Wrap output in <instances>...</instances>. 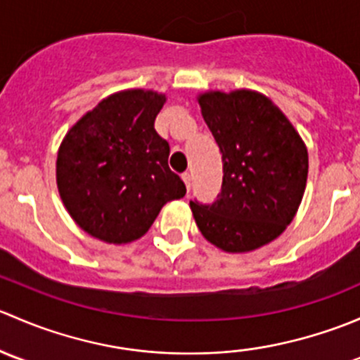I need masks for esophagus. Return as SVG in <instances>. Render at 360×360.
I'll return each instance as SVG.
<instances>
[{"mask_svg":"<svg viewBox=\"0 0 360 360\" xmlns=\"http://www.w3.org/2000/svg\"><path fill=\"white\" fill-rule=\"evenodd\" d=\"M181 177H183V181H184V184H186V190H188V193H190V188H191V176H190V174H183V176H181Z\"/></svg>","mask_w":360,"mask_h":360,"instance_id":"1","label":"esophagus"}]
</instances>
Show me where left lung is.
<instances>
[{
	"mask_svg": "<svg viewBox=\"0 0 360 360\" xmlns=\"http://www.w3.org/2000/svg\"><path fill=\"white\" fill-rule=\"evenodd\" d=\"M197 101L223 153V186L212 205L190 202L195 223L224 252L263 248L300 209L307 144L281 108L256 90H207Z\"/></svg>",
	"mask_w": 360,
	"mask_h": 360,
	"instance_id": "left-lung-1",
	"label": "left lung"
}]
</instances>
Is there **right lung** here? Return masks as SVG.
Returning <instances> with one entry per match:
<instances>
[{
	"mask_svg": "<svg viewBox=\"0 0 360 360\" xmlns=\"http://www.w3.org/2000/svg\"><path fill=\"white\" fill-rule=\"evenodd\" d=\"M165 94L129 89L86 111L57 151L60 200L90 237L115 245L143 237L186 186L169 169L170 146L155 130Z\"/></svg>",
	"mask_w": 360,
	"mask_h": 360,
	"instance_id": "1",
	"label": "right lung"
}]
</instances>
